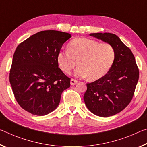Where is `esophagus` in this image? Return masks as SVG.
Listing matches in <instances>:
<instances>
[{
	"label": "esophagus",
	"mask_w": 147,
	"mask_h": 147,
	"mask_svg": "<svg viewBox=\"0 0 147 147\" xmlns=\"http://www.w3.org/2000/svg\"><path fill=\"white\" fill-rule=\"evenodd\" d=\"M77 82H78V81L76 80H75V79L71 78V84L72 86L76 84H77Z\"/></svg>",
	"instance_id": "esophagus-1"
}]
</instances>
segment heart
Segmentation results:
<instances>
[{"label":"heart","instance_id":"1","mask_svg":"<svg viewBox=\"0 0 147 147\" xmlns=\"http://www.w3.org/2000/svg\"><path fill=\"white\" fill-rule=\"evenodd\" d=\"M116 58L115 48L107 43L86 38H76L71 40L67 52L60 51L57 55L59 68L68 74L76 66L74 75L87 77L90 81L97 80L109 73Z\"/></svg>","mask_w":147,"mask_h":147}]
</instances>
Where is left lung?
<instances>
[{
  "label": "left lung",
  "instance_id": "obj_1",
  "mask_svg": "<svg viewBox=\"0 0 147 147\" xmlns=\"http://www.w3.org/2000/svg\"><path fill=\"white\" fill-rule=\"evenodd\" d=\"M90 36L113 46L116 58L106 75L87 84L84 100L94 115L109 117L126 107L134 96L139 80V69L130 49L115 34L91 33Z\"/></svg>",
  "mask_w": 147,
  "mask_h": 147
}]
</instances>
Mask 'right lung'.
<instances>
[{
    "label": "right lung",
    "instance_id": "1",
    "mask_svg": "<svg viewBox=\"0 0 147 147\" xmlns=\"http://www.w3.org/2000/svg\"><path fill=\"white\" fill-rule=\"evenodd\" d=\"M71 34L48 30L37 32L18 46L10 71L16 101L32 115L44 116L59 105L70 79L58 67L57 55Z\"/></svg>",
    "mask_w": 147,
    "mask_h": 147
}]
</instances>
